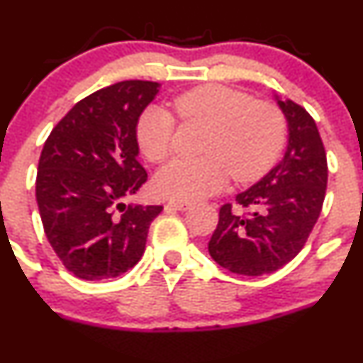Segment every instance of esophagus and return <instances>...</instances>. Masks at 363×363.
<instances>
[{"label":"esophagus","instance_id":"34e87169","mask_svg":"<svg viewBox=\"0 0 363 363\" xmlns=\"http://www.w3.org/2000/svg\"><path fill=\"white\" fill-rule=\"evenodd\" d=\"M169 204L171 208H174V210H180V211H185V210H189L190 206H192V203H189V201H177V199H173V201H169Z\"/></svg>","mask_w":363,"mask_h":363}]
</instances>
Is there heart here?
<instances>
[{
	"label": "heart",
	"instance_id": "heart-1",
	"mask_svg": "<svg viewBox=\"0 0 363 363\" xmlns=\"http://www.w3.org/2000/svg\"><path fill=\"white\" fill-rule=\"evenodd\" d=\"M183 121L210 125L203 152L196 159H174L162 167L157 186L177 201H196L220 190L231 177L254 182L275 164L286 141V118L275 104L252 100L222 84H203L174 96ZM177 120L160 106L141 113L135 135L152 162H164L173 150Z\"/></svg>",
	"mask_w": 363,
	"mask_h": 363
}]
</instances>
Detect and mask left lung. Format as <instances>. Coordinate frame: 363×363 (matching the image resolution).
Listing matches in <instances>:
<instances>
[{"label": "left lung", "instance_id": "1", "mask_svg": "<svg viewBox=\"0 0 363 363\" xmlns=\"http://www.w3.org/2000/svg\"><path fill=\"white\" fill-rule=\"evenodd\" d=\"M288 121L284 159L236 203L250 213H236L233 204L218 211L217 229L208 252L222 268L238 275L274 274L303 249L325 201L328 166L315 121L293 100H279Z\"/></svg>", "mask_w": 363, "mask_h": 363}]
</instances>
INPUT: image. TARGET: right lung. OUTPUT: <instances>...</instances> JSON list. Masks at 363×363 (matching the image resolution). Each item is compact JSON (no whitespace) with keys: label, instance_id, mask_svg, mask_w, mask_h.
Listing matches in <instances>:
<instances>
[{"label":"right lung","instance_id":"obj_1","mask_svg":"<svg viewBox=\"0 0 363 363\" xmlns=\"http://www.w3.org/2000/svg\"><path fill=\"white\" fill-rule=\"evenodd\" d=\"M152 81H121L75 104L49 134L38 160L37 203L45 236L68 272L113 279L145 254L162 206L125 204L148 180L135 127L159 93Z\"/></svg>","mask_w":363,"mask_h":363}]
</instances>
